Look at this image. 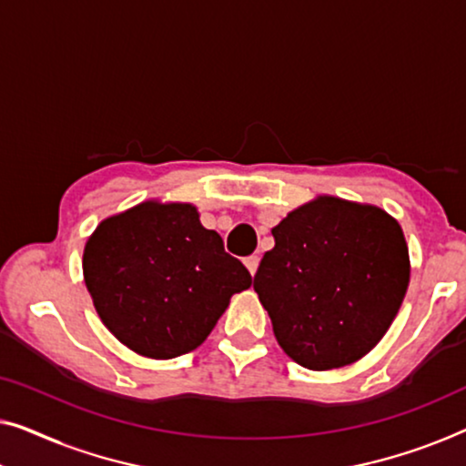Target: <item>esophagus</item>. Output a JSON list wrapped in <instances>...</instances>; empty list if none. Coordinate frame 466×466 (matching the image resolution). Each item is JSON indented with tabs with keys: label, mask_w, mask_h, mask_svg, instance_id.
<instances>
[{
	"label": "esophagus",
	"mask_w": 466,
	"mask_h": 466,
	"mask_svg": "<svg viewBox=\"0 0 466 466\" xmlns=\"http://www.w3.org/2000/svg\"><path fill=\"white\" fill-rule=\"evenodd\" d=\"M245 266H247L248 272H251V276H255L257 268H259V257H257V255L247 257V259H245Z\"/></svg>",
	"instance_id": "obj_1"
}]
</instances>
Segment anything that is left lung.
I'll return each mask as SVG.
<instances>
[{
  "label": "left lung",
  "instance_id": "left-lung-1",
  "mask_svg": "<svg viewBox=\"0 0 466 466\" xmlns=\"http://www.w3.org/2000/svg\"><path fill=\"white\" fill-rule=\"evenodd\" d=\"M272 236L253 289L278 345L309 370L358 362L385 337L410 282L398 219L322 194L290 211Z\"/></svg>",
  "mask_w": 466,
  "mask_h": 466
}]
</instances>
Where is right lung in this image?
Returning <instances> with one entry per match:
<instances>
[{
  "label": "right lung",
  "instance_id": "right-lung-1",
  "mask_svg": "<svg viewBox=\"0 0 466 466\" xmlns=\"http://www.w3.org/2000/svg\"><path fill=\"white\" fill-rule=\"evenodd\" d=\"M83 280L125 347L171 360L197 350L253 278L197 207L144 200L100 221L83 248Z\"/></svg>",
  "mask_w": 466,
  "mask_h": 466
}]
</instances>
